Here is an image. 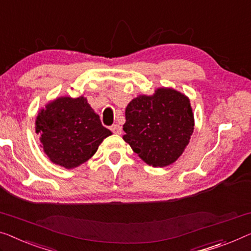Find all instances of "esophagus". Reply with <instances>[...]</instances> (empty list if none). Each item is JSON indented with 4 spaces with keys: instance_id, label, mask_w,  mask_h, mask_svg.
Returning a JSON list of instances; mask_svg holds the SVG:
<instances>
[{
    "instance_id": "obj_1",
    "label": "esophagus",
    "mask_w": 251,
    "mask_h": 251,
    "mask_svg": "<svg viewBox=\"0 0 251 251\" xmlns=\"http://www.w3.org/2000/svg\"><path fill=\"white\" fill-rule=\"evenodd\" d=\"M110 129H111V131L115 134H121V132H122V128L119 125H113Z\"/></svg>"
}]
</instances>
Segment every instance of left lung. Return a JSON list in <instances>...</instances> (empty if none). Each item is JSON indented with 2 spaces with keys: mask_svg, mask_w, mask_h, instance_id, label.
Returning <instances> with one entry per match:
<instances>
[{
  "mask_svg": "<svg viewBox=\"0 0 251 251\" xmlns=\"http://www.w3.org/2000/svg\"><path fill=\"white\" fill-rule=\"evenodd\" d=\"M190 100L172 88L140 95L126 108V143L147 164L164 168L182 155L194 132Z\"/></svg>",
  "mask_w": 251,
  "mask_h": 251,
  "instance_id": "8db88e82",
  "label": "left lung"
}]
</instances>
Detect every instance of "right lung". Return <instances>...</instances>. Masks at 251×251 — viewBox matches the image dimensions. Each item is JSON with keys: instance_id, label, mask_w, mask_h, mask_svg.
<instances>
[{"instance_id": "right-lung-1", "label": "right lung", "mask_w": 251, "mask_h": 251, "mask_svg": "<svg viewBox=\"0 0 251 251\" xmlns=\"http://www.w3.org/2000/svg\"><path fill=\"white\" fill-rule=\"evenodd\" d=\"M36 132L50 161L65 169L88 161L112 134L82 96L59 97L47 104L36 119Z\"/></svg>"}]
</instances>
